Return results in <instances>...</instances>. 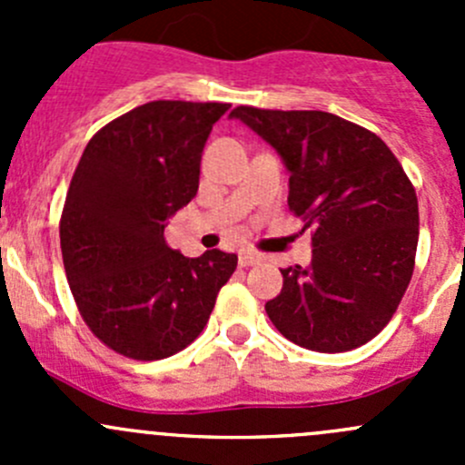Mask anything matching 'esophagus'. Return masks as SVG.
Returning a JSON list of instances; mask_svg holds the SVG:
<instances>
[{"label":"esophagus","mask_w":465,"mask_h":465,"mask_svg":"<svg viewBox=\"0 0 465 465\" xmlns=\"http://www.w3.org/2000/svg\"><path fill=\"white\" fill-rule=\"evenodd\" d=\"M261 261L259 254H252V252H242L241 256H238V265L241 267H250V265H256V262Z\"/></svg>","instance_id":"1"}]
</instances>
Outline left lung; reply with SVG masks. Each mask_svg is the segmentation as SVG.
<instances>
[{
  "instance_id": "obj_1",
  "label": "left lung",
  "mask_w": 465,
  "mask_h": 465,
  "mask_svg": "<svg viewBox=\"0 0 465 465\" xmlns=\"http://www.w3.org/2000/svg\"><path fill=\"white\" fill-rule=\"evenodd\" d=\"M242 121L276 150L288 206L312 232V261L281 270L265 312L283 337L320 353H344L378 335L396 312L419 245V200L382 139L320 110H259Z\"/></svg>"
}]
</instances>
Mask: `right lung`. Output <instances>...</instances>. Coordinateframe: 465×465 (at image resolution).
Masks as SVG:
<instances>
[{
  "mask_svg": "<svg viewBox=\"0 0 465 465\" xmlns=\"http://www.w3.org/2000/svg\"><path fill=\"white\" fill-rule=\"evenodd\" d=\"M229 103L153 101L89 139L69 184L60 250L76 306L116 353L162 360L203 332L238 256L186 259L163 238L198 193L200 162Z\"/></svg>",
  "mask_w": 465,
  "mask_h": 465,
  "instance_id": "add662e5",
  "label": "right lung"
}]
</instances>
